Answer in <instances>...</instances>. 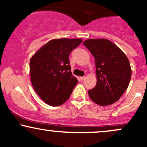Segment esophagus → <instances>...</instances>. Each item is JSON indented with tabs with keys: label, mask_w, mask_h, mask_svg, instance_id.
<instances>
[{
	"label": "esophagus",
	"mask_w": 147,
	"mask_h": 147,
	"mask_svg": "<svg viewBox=\"0 0 147 147\" xmlns=\"http://www.w3.org/2000/svg\"><path fill=\"white\" fill-rule=\"evenodd\" d=\"M86 79L85 77H80V79H81V80H82V81L84 80V79Z\"/></svg>",
	"instance_id": "34e87169"
}]
</instances>
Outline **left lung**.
Masks as SVG:
<instances>
[{"mask_svg":"<svg viewBox=\"0 0 147 147\" xmlns=\"http://www.w3.org/2000/svg\"><path fill=\"white\" fill-rule=\"evenodd\" d=\"M84 45L95 57L97 84L88 95L100 106H109L119 99L129 85L131 68L120 48L106 38L88 39Z\"/></svg>","mask_w":147,"mask_h":147,"instance_id":"obj_1","label":"left lung"}]
</instances>
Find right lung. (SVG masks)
<instances>
[{
	"label": "right lung",
	"mask_w": 147,
	"mask_h": 147,
	"mask_svg": "<svg viewBox=\"0 0 147 147\" xmlns=\"http://www.w3.org/2000/svg\"><path fill=\"white\" fill-rule=\"evenodd\" d=\"M82 42V38L50 40L31 57L30 79L37 95L52 106L69 99L78 80L70 71L69 55Z\"/></svg>",
	"instance_id": "right-lung-1"
}]
</instances>
